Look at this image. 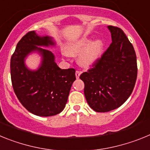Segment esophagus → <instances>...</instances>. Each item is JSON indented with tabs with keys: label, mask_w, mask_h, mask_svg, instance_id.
<instances>
[{
	"label": "esophagus",
	"mask_w": 150,
	"mask_h": 150,
	"mask_svg": "<svg viewBox=\"0 0 150 150\" xmlns=\"http://www.w3.org/2000/svg\"><path fill=\"white\" fill-rule=\"evenodd\" d=\"M76 78H79V76H80V74H81V71H79V70H77V71H76Z\"/></svg>",
	"instance_id": "1"
}]
</instances>
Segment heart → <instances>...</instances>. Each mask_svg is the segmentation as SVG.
Here are the masks:
<instances>
[{"instance_id":"heart-1","label":"heart","mask_w":150,"mask_h":150,"mask_svg":"<svg viewBox=\"0 0 150 150\" xmlns=\"http://www.w3.org/2000/svg\"><path fill=\"white\" fill-rule=\"evenodd\" d=\"M104 50V43L100 40H97L91 43V39L83 38L71 43L66 46V52H62L64 56L79 55V62L82 65L88 67L98 60Z\"/></svg>"}]
</instances>
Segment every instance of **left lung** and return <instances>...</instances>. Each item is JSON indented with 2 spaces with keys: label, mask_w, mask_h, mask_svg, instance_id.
<instances>
[{
  "label": "left lung",
  "mask_w": 150,
  "mask_h": 150,
  "mask_svg": "<svg viewBox=\"0 0 150 150\" xmlns=\"http://www.w3.org/2000/svg\"><path fill=\"white\" fill-rule=\"evenodd\" d=\"M112 43L92 67L80 75L87 103L96 112L122 105L132 93L137 76V57L121 28L108 26Z\"/></svg>",
  "instance_id": "obj_1"
}]
</instances>
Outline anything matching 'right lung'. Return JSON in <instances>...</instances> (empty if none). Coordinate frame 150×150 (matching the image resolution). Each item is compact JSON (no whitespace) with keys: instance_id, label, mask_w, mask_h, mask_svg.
Segmentation results:
<instances>
[{"instance_id":"obj_1","label":"right lung","mask_w":150,"mask_h":150,"mask_svg":"<svg viewBox=\"0 0 150 150\" xmlns=\"http://www.w3.org/2000/svg\"><path fill=\"white\" fill-rule=\"evenodd\" d=\"M49 36L40 37L29 31L17 43L10 60L13 88L18 100L30 112L39 116H52L64 110L71 86L76 79L74 68L61 69L51 51L40 46H54ZM42 56V62L36 71L29 70L24 59L32 51Z\"/></svg>"}]
</instances>
